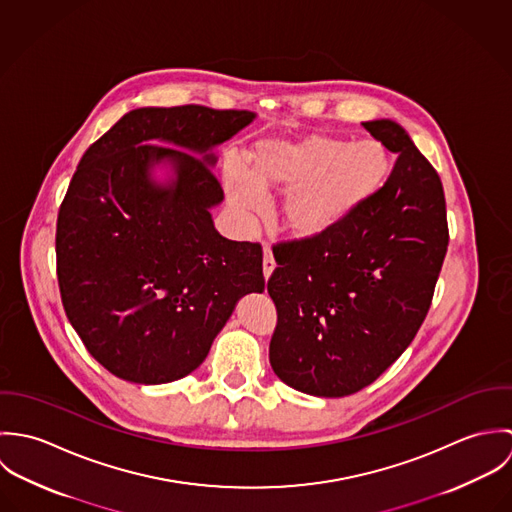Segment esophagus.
Returning a JSON list of instances; mask_svg holds the SVG:
<instances>
[{"label":"esophagus","instance_id":"esophagus-1","mask_svg":"<svg viewBox=\"0 0 512 512\" xmlns=\"http://www.w3.org/2000/svg\"><path fill=\"white\" fill-rule=\"evenodd\" d=\"M262 266H264V276L270 278V274L274 272L276 268V262H274V254L270 250V246H264V260H262Z\"/></svg>","mask_w":512,"mask_h":512}]
</instances>
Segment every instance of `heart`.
Returning a JSON list of instances; mask_svg holds the SVG:
<instances>
[{
	"label": "heart",
	"mask_w": 512,
	"mask_h": 512,
	"mask_svg": "<svg viewBox=\"0 0 512 512\" xmlns=\"http://www.w3.org/2000/svg\"><path fill=\"white\" fill-rule=\"evenodd\" d=\"M388 173L390 155L384 147L315 134L297 142H258L248 169L226 163L224 181L242 215L262 211V193L288 191L282 203L284 224L299 238H319L351 219Z\"/></svg>",
	"instance_id": "heart-1"
}]
</instances>
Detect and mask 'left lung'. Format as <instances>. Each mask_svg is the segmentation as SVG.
<instances>
[{
    "label": "left lung",
    "mask_w": 512,
    "mask_h": 512,
    "mask_svg": "<svg viewBox=\"0 0 512 512\" xmlns=\"http://www.w3.org/2000/svg\"><path fill=\"white\" fill-rule=\"evenodd\" d=\"M363 126L398 153L386 183L329 234L274 246L270 365L311 396L355 394L406 351L449 244L438 171L396 122Z\"/></svg>",
    "instance_id": "left-lung-1"
}]
</instances>
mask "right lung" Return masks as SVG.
Masks as SVG:
<instances>
[{"instance_id":"add662e5","label":"right lung","mask_w":512,"mask_h":512,"mask_svg":"<svg viewBox=\"0 0 512 512\" xmlns=\"http://www.w3.org/2000/svg\"><path fill=\"white\" fill-rule=\"evenodd\" d=\"M254 120L199 104L138 108L82 155L57 219V278L86 351L114 376L163 384L201 365L236 301L264 290L260 242L220 236L211 147ZM205 152V158L163 147ZM169 160L176 181L148 169Z\"/></svg>"}]
</instances>
